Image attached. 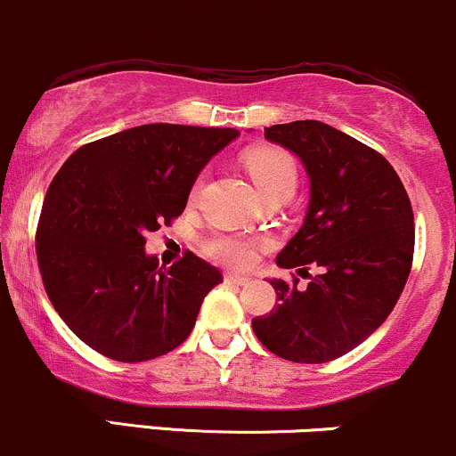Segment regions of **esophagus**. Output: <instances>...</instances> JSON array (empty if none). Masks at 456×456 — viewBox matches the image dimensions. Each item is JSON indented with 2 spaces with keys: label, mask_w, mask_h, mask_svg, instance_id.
I'll list each match as a JSON object with an SVG mask.
<instances>
[{
  "label": "esophagus",
  "mask_w": 456,
  "mask_h": 456,
  "mask_svg": "<svg viewBox=\"0 0 456 456\" xmlns=\"http://www.w3.org/2000/svg\"><path fill=\"white\" fill-rule=\"evenodd\" d=\"M226 282H230V285L243 287V285H249V278L241 276V273H226Z\"/></svg>",
  "instance_id": "obj_1"
}]
</instances>
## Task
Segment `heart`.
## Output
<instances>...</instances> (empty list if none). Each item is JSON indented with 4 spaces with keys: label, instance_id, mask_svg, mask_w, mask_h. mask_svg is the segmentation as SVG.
Returning <instances> with one entry per match:
<instances>
[{
    "label": "heart",
    "instance_id": "b5f03b06",
    "mask_svg": "<svg viewBox=\"0 0 456 456\" xmlns=\"http://www.w3.org/2000/svg\"><path fill=\"white\" fill-rule=\"evenodd\" d=\"M243 167L248 169L249 178H252L254 187L258 189L263 200H291V195L296 193L297 167L296 160L287 151L276 148L249 150L243 154ZM200 189H202V178L195 180L193 189H191V200L198 198ZM207 252L224 265L232 267H246L254 258L252 241L241 237H228V234L210 239L207 243Z\"/></svg>",
    "mask_w": 456,
    "mask_h": 456
}]
</instances>
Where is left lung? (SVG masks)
<instances>
[{
    "label": "left lung",
    "instance_id": "1",
    "mask_svg": "<svg viewBox=\"0 0 456 456\" xmlns=\"http://www.w3.org/2000/svg\"><path fill=\"white\" fill-rule=\"evenodd\" d=\"M265 139L293 151L311 180L305 222L276 263L320 273L302 291L272 278L278 306L254 317V335L287 361L326 363L394 311L413 261V210L394 167L346 132L306 119L269 126Z\"/></svg>",
    "mask_w": 456,
    "mask_h": 456
}]
</instances>
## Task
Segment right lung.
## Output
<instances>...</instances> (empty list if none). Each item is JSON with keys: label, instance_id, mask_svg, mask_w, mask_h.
Instances as JSON below:
<instances>
[{"label": "right lung", "instance_id": "right-lung-1", "mask_svg": "<svg viewBox=\"0 0 456 456\" xmlns=\"http://www.w3.org/2000/svg\"><path fill=\"white\" fill-rule=\"evenodd\" d=\"M232 128L148 124L82 145L47 189L37 230L43 285L67 326L121 363L163 356L193 330L222 272L187 252L169 269L145 234L183 215Z\"/></svg>", "mask_w": 456, "mask_h": 456}]
</instances>
